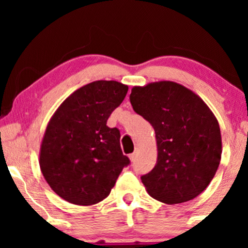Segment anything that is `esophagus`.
<instances>
[{
    "instance_id": "1",
    "label": "esophagus",
    "mask_w": 248,
    "mask_h": 248,
    "mask_svg": "<svg viewBox=\"0 0 248 248\" xmlns=\"http://www.w3.org/2000/svg\"><path fill=\"white\" fill-rule=\"evenodd\" d=\"M136 155H138V150L135 149V152H134L133 154H130L129 155V158H130V161H134L136 158Z\"/></svg>"
}]
</instances>
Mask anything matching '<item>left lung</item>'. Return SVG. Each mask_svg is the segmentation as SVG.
I'll list each match as a JSON object with an SVG mask.
<instances>
[{
	"label": "left lung",
	"mask_w": 248,
	"mask_h": 248,
	"mask_svg": "<svg viewBox=\"0 0 248 248\" xmlns=\"http://www.w3.org/2000/svg\"><path fill=\"white\" fill-rule=\"evenodd\" d=\"M130 104L155 130L157 162L141 181L167 204L191 201L206 189L221 158L218 120L202 98L173 81L134 86Z\"/></svg>",
	"instance_id": "left-lung-1"
}]
</instances>
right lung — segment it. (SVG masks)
<instances>
[{"label": "right lung", "mask_w": 248, "mask_h": 248, "mask_svg": "<svg viewBox=\"0 0 248 248\" xmlns=\"http://www.w3.org/2000/svg\"><path fill=\"white\" fill-rule=\"evenodd\" d=\"M127 92V85L115 80L90 82L67 96L50 119L39 167L51 189L69 203L104 201L129 164L120 147V130L107 126Z\"/></svg>", "instance_id": "1"}]
</instances>
